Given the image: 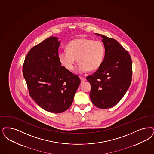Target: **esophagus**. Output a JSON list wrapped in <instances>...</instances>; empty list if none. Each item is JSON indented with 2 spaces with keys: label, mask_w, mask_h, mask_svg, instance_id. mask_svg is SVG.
I'll list each match as a JSON object with an SVG mask.
<instances>
[{
  "label": "esophagus",
  "mask_w": 154,
  "mask_h": 154,
  "mask_svg": "<svg viewBox=\"0 0 154 154\" xmlns=\"http://www.w3.org/2000/svg\"><path fill=\"white\" fill-rule=\"evenodd\" d=\"M80 79H81V82H84V81H86V79L85 77H80Z\"/></svg>",
  "instance_id": "obj_1"
}]
</instances>
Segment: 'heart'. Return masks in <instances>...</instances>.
<instances>
[{
  "label": "heart",
  "instance_id": "obj_1",
  "mask_svg": "<svg viewBox=\"0 0 154 154\" xmlns=\"http://www.w3.org/2000/svg\"><path fill=\"white\" fill-rule=\"evenodd\" d=\"M105 54V49L103 42L82 38L69 42L66 45V50L60 51L58 57L62 65L69 70L74 69L77 58L80 62L77 71L82 73L98 69L103 62Z\"/></svg>",
  "mask_w": 154,
  "mask_h": 154
}]
</instances>
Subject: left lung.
Instances as JSON below:
<instances>
[{
	"label": "left lung",
	"instance_id": "left-lung-1",
	"mask_svg": "<svg viewBox=\"0 0 154 154\" xmlns=\"http://www.w3.org/2000/svg\"><path fill=\"white\" fill-rule=\"evenodd\" d=\"M105 49L102 65L86 77L91 85L90 97L101 109L113 107L121 100L131 83L132 64L129 53L116 40L99 34Z\"/></svg>",
	"mask_w": 154,
	"mask_h": 154
}]
</instances>
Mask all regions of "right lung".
<instances>
[{"instance_id": "right-lung-1", "label": "right lung", "mask_w": 154, "mask_h": 154, "mask_svg": "<svg viewBox=\"0 0 154 154\" xmlns=\"http://www.w3.org/2000/svg\"><path fill=\"white\" fill-rule=\"evenodd\" d=\"M61 42L50 37L32 48L25 58L23 75L30 96L40 107L59 113L71 106L80 85V78L59 61Z\"/></svg>"}]
</instances>
